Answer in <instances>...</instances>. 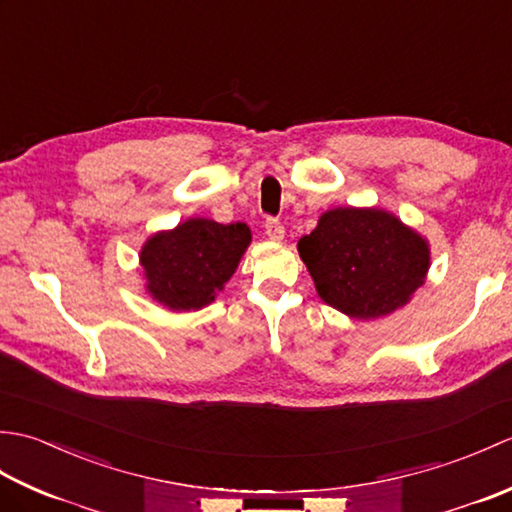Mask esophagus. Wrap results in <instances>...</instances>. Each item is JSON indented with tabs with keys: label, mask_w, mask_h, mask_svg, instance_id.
<instances>
[{
	"label": "esophagus",
	"mask_w": 512,
	"mask_h": 512,
	"mask_svg": "<svg viewBox=\"0 0 512 512\" xmlns=\"http://www.w3.org/2000/svg\"><path fill=\"white\" fill-rule=\"evenodd\" d=\"M264 228H266L268 239H273V242H281V239H284L286 228H284V224H281V222L277 220V217H268Z\"/></svg>",
	"instance_id": "34e87169"
}]
</instances>
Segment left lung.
<instances>
[{"label":"left lung","instance_id":"8db88e82","mask_svg":"<svg viewBox=\"0 0 512 512\" xmlns=\"http://www.w3.org/2000/svg\"><path fill=\"white\" fill-rule=\"evenodd\" d=\"M319 297L354 319L405 306L429 270V246L398 217L378 209H332L299 239Z\"/></svg>","mask_w":512,"mask_h":512}]
</instances>
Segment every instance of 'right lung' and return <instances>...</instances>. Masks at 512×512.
<instances>
[{
  "label": "right lung",
  "instance_id": "1",
  "mask_svg": "<svg viewBox=\"0 0 512 512\" xmlns=\"http://www.w3.org/2000/svg\"><path fill=\"white\" fill-rule=\"evenodd\" d=\"M250 244L242 222L217 224L193 217L158 233L140 250L151 297L171 310H200L215 299Z\"/></svg>",
  "mask_w": 512,
  "mask_h": 512
}]
</instances>
